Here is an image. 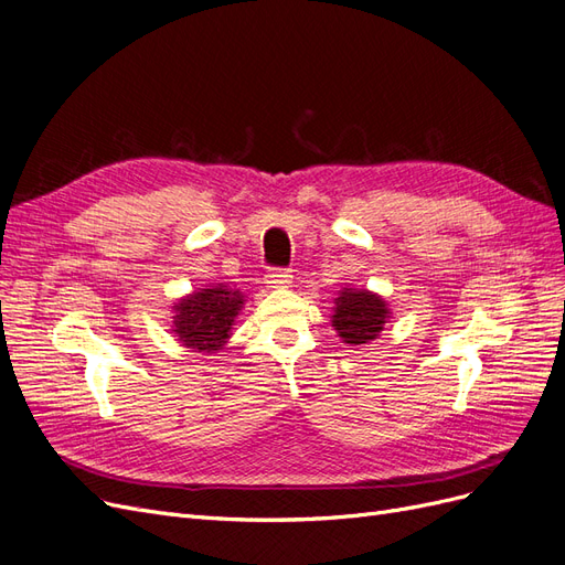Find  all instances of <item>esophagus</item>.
I'll return each mask as SVG.
<instances>
[{"instance_id": "1", "label": "esophagus", "mask_w": 565, "mask_h": 565, "mask_svg": "<svg viewBox=\"0 0 565 565\" xmlns=\"http://www.w3.org/2000/svg\"><path fill=\"white\" fill-rule=\"evenodd\" d=\"M289 285H292V276H289V273H287L285 268H273V270H268L266 287H270V289H285V287H289Z\"/></svg>"}]
</instances>
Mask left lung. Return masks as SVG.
<instances>
[{"mask_svg": "<svg viewBox=\"0 0 565 565\" xmlns=\"http://www.w3.org/2000/svg\"><path fill=\"white\" fill-rule=\"evenodd\" d=\"M332 328L337 337L349 347H363L380 339L384 324L391 318V309L382 295L363 287L347 285L334 299Z\"/></svg>", "mask_w": 565, "mask_h": 565, "instance_id": "1", "label": "left lung"}]
</instances>
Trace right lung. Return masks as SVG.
<instances>
[{"mask_svg":"<svg viewBox=\"0 0 565 565\" xmlns=\"http://www.w3.org/2000/svg\"><path fill=\"white\" fill-rule=\"evenodd\" d=\"M245 295L226 282L195 287L172 306V334L181 347L212 355L228 344Z\"/></svg>","mask_w":565,"mask_h":565,"instance_id":"1","label":"right lung"}]
</instances>
